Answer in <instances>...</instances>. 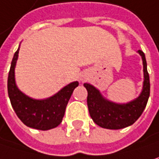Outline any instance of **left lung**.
<instances>
[{"instance_id": "left-lung-1", "label": "left lung", "mask_w": 159, "mask_h": 159, "mask_svg": "<svg viewBox=\"0 0 159 159\" xmlns=\"http://www.w3.org/2000/svg\"><path fill=\"white\" fill-rule=\"evenodd\" d=\"M143 61L144 82L140 94L136 99L125 103L117 104L105 98L100 91L90 84H84L87 90V106L90 116L99 126L107 129H121L133 125L142 115L148 104L150 94L149 75L147 68L145 53L137 51Z\"/></svg>"}]
</instances>
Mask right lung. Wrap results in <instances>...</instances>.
Here are the masks:
<instances>
[{"label": "right lung", "mask_w": 159, "mask_h": 159, "mask_svg": "<svg viewBox=\"0 0 159 159\" xmlns=\"http://www.w3.org/2000/svg\"><path fill=\"white\" fill-rule=\"evenodd\" d=\"M19 50L20 48L13 55L8 75V94L11 107L25 125L39 130L54 128L62 122L68 101L79 83L77 81L72 82L45 99H34L26 95L18 88L15 82L14 71Z\"/></svg>", "instance_id": "right-lung-1"}]
</instances>
